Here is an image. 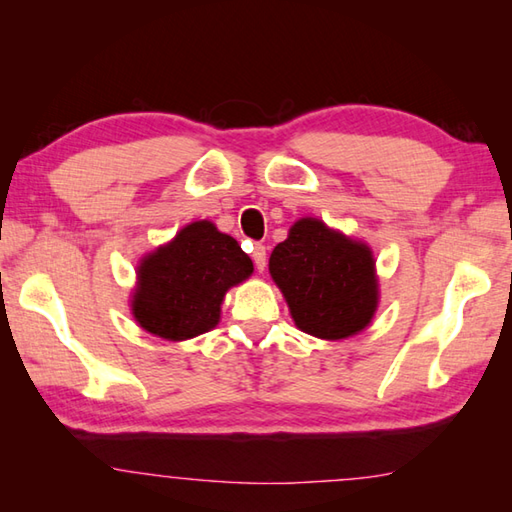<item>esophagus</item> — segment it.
Segmentation results:
<instances>
[{
	"label": "esophagus",
	"instance_id": "esophagus-1",
	"mask_svg": "<svg viewBox=\"0 0 512 512\" xmlns=\"http://www.w3.org/2000/svg\"><path fill=\"white\" fill-rule=\"evenodd\" d=\"M253 262H255V268L257 270H264L266 268V248L264 246H255L253 248Z\"/></svg>",
	"mask_w": 512,
	"mask_h": 512
}]
</instances>
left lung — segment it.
Segmentation results:
<instances>
[{
    "instance_id": "left-lung-1",
    "label": "left lung",
    "mask_w": 512,
    "mask_h": 512,
    "mask_svg": "<svg viewBox=\"0 0 512 512\" xmlns=\"http://www.w3.org/2000/svg\"><path fill=\"white\" fill-rule=\"evenodd\" d=\"M270 275L299 330L319 339H345L374 317L378 284L369 248L312 217L299 220L275 246Z\"/></svg>"
}]
</instances>
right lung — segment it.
Masks as SVG:
<instances>
[{"mask_svg": "<svg viewBox=\"0 0 512 512\" xmlns=\"http://www.w3.org/2000/svg\"><path fill=\"white\" fill-rule=\"evenodd\" d=\"M250 273L253 262L231 235L193 222L140 264L134 317L162 339H193L215 328L226 290Z\"/></svg>", "mask_w": 512, "mask_h": 512, "instance_id": "obj_1", "label": "right lung"}]
</instances>
